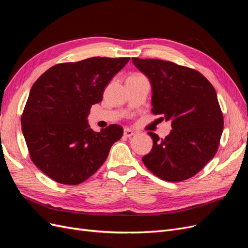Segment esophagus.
Returning <instances> with one entry per match:
<instances>
[{
	"instance_id": "34e87169",
	"label": "esophagus",
	"mask_w": 248,
	"mask_h": 248,
	"mask_svg": "<svg viewBox=\"0 0 248 248\" xmlns=\"http://www.w3.org/2000/svg\"><path fill=\"white\" fill-rule=\"evenodd\" d=\"M134 134H135V132L130 129H127V127H125V129L124 130V136H125V137H132Z\"/></svg>"
}]
</instances>
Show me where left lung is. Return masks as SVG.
Listing matches in <instances>:
<instances>
[{"label": "left lung", "mask_w": 248, "mask_h": 248, "mask_svg": "<svg viewBox=\"0 0 248 248\" xmlns=\"http://www.w3.org/2000/svg\"><path fill=\"white\" fill-rule=\"evenodd\" d=\"M153 87L151 112L171 121L164 139L149 132L154 146L142 162L166 181L186 180L215 155L223 130L217 92L200 72L172 62L133 58Z\"/></svg>", "instance_id": "1"}]
</instances>
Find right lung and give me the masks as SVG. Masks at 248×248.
I'll return each instance as SVG.
<instances>
[{
  "mask_svg": "<svg viewBox=\"0 0 248 248\" xmlns=\"http://www.w3.org/2000/svg\"><path fill=\"white\" fill-rule=\"evenodd\" d=\"M130 58H90L54 65L33 84L21 115L31 162L52 180L76 186L106 161L124 129L110 124L100 133L87 116L113 76Z\"/></svg>",
  "mask_w": 248,
  "mask_h": 248,
  "instance_id": "obj_1",
  "label": "right lung"
}]
</instances>
